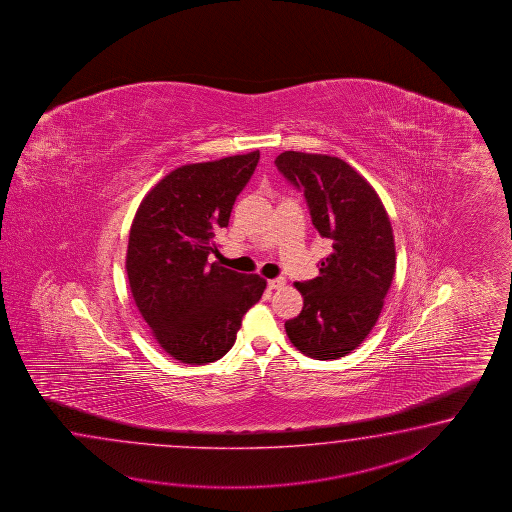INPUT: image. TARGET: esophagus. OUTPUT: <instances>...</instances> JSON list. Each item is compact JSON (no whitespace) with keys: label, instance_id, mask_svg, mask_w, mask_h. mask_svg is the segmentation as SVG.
<instances>
[{"label":"esophagus","instance_id":"1","mask_svg":"<svg viewBox=\"0 0 512 512\" xmlns=\"http://www.w3.org/2000/svg\"><path fill=\"white\" fill-rule=\"evenodd\" d=\"M267 285H269V289H282L283 285H285V280L283 278H274V280H269Z\"/></svg>","mask_w":512,"mask_h":512}]
</instances>
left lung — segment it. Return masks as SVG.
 <instances>
[{"mask_svg":"<svg viewBox=\"0 0 512 512\" xmlns=\"http://www.w3.org/2000/svg\"><path fill=\"white\" fill-rule=\"evenodd\" d=\"M280 174L304 192L313 225L333 243L320 274L296 282L300 315L285 322L296 349L316 360L340 359L370 335L395 274L390 218L370 183L338 157L283 152Z\"/></svg>","mask_w":512,"mask_h":512,"instance_id":"left-lung-1","label":"left lung"}]
</instances>
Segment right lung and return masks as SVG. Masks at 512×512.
<instances>
[{
  "label": "right lung",
  "instance_id": "obj_1",
  "mask_svg": "<svg viewBox=\"0 0 512 512\" xmlns=\"http://www.w3.org/2000/svg\"><path fill=\"white\" fill-rule=\"evenodd\" d=\"M260 152L186 164L142 199L131 223L126 272L131 294L159 346L185 364L221 359L267 282L208 263Z\"/></svg>",
  "mask_w": 512,
  "mask_h": 512
}]
</instances>
